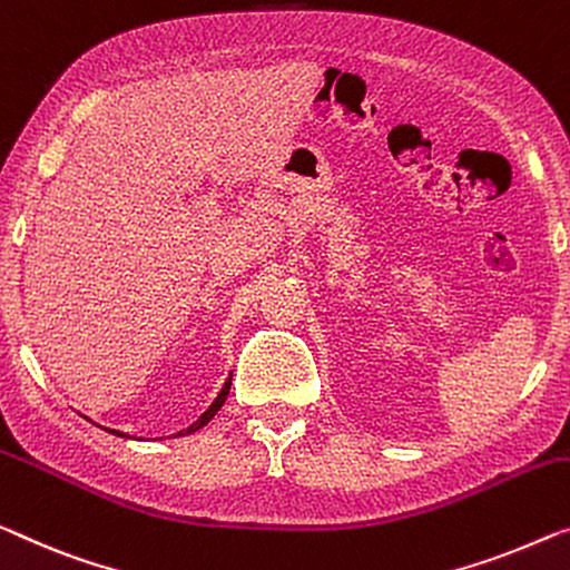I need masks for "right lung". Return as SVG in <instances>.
I'll return each mask as SVG.
<instances>
[{"mask_svg": "<svg viewBox=\"0 0 570 570\" xmlns=\"http://www.w3.org/2000/svg\"><path fill=\"white\" fill-rule=\"evenodd\" d=\"M230 384H233V376L225 381L223 392H219V394H217V399H215V402H212V404H209V410H207V412H204V414H202V417H199L197 422H194V424H191V428H186V430H181V432H178V435H189V432H197V430H199V428H204V424H207V422H209L212 417H215V414L219 412V406H223V404H225V399H227V394H230ZM109 432H112V435H120V438H127V435H122V432H120V430H109Z\"/></svg>", "mask_w": 570, "mask_h": 570, "instance_id": "right-lung-1", "label": "right lung"}]
</instances>
